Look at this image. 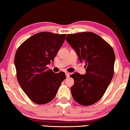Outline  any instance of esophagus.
<instances>
[{"label":"esophagus","mask_w":130,"mask_h":130,"mask_svg":"<svg viewBox=\"0 0 130 130\" xmlns=\"http://www.w3.org/2000/svg\"><path fill=\"white\" fill-rule=\"evenodd\" d=\"M66 76L67 77H69V76H70V73H68V72H66Z\"/></svg>","instance_id":"34e87169"}]
</instances>
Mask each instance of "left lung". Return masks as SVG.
Masks as SVG:
<instances>
[{
    "label": "left lung",
    "mask_w": 130,
    "mask_h": 130,
    "mask_svg": "<svg viewBox=\"0 0 130 130\" xmlns=\"http://www.w3.org/2000/svg\"><path fill=\"white\" fill-rule=\"evenodd\" d=\"M66 39L87 68L85 75L75 73L70 76L75 81L71 87L73 98L82 106L92 105L102 99L113 76V49L92 32L68 34Z\"/></svg>",
    "instance_id": "1"
}]
</instances>
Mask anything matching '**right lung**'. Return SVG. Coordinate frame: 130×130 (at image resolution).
I'll list each match as a JSON object with an SVG mask.
<instances>
[{
    "label": "right lung",
    "mask_w": 130,
    "mask_h": 130,
    "mask_svg": "<svg viewBox=\"0 0 130 130\" xmlns=\"http://www.w3.org/2000/svg\"><path fill=\"white\" fill-rule=\"evenodd\" d=\"M66 34L40 32L25 40L17 50L14 63L20 87L35 103L44 104L55 98L64 72L55 73L46 66L57 55Z\"/></svg>",
    "instance_id": "right-lung-1"
}]
</instances>
